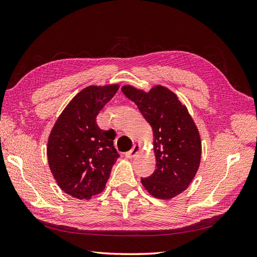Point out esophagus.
Returning <instances> with one entry per match:
<instances>
[{
	"label": "esophagus",
	"instance_id": "esophagus-1",
	"mask_svg": "<svg viewBox=\"0 0 257 257\" xmlns=\"http://www.w3.org/2000/svg\"><path fill=\"white\" fill-rule=\"evenodd\" d=\"M139 151H141V146H139V145H135L133 148H132V149H131L130 151H127V152L125 153V157L128 158V159L134 158L135 155H136Z\"/></svg>",
	"mask_w": 257,
	"mask_h": 257
}]
</instances>
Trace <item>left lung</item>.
Instances as JSON below:
<instances>
[{
	"label": "left lung",
	"instance_id": "1",
	"mask_svg": "<svg viewBox=\"0 0 257 257\" xmlns=\"http://www.w3.org/2000/svg\"><path fill=\"white\" fill-rule=\"evenodd\" d=\"M122 92L153 131L157 167L142 183L154 197L173 198L188 188L199 166L201 144L195 123L175 93L162 85L147 93L124 85Z\"/></svg>",
	"mask_w": 257,
	"mask_h": 257
}]
</instances>
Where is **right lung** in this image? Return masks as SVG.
<instances>
[{
    "label": "right lung",
    "mask_w": 257,
    "mask_h": 257,
    "mask_svg": "<svg viewBox=\"0 0 257 257\" xmlns=\"http://www.w3.org/2000/svg\"><path fill=\"white\" fill-rule=\"evenodd\" d=\"M118 84L90 85L80 91L57 120L48 139L51 173L65 193L89 199L103 192L120 155L113 130H100L96 116L114 96Z\"/></svg>",
    "instance_id": "right-lung-1"
}]
</instances>
